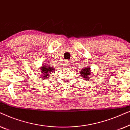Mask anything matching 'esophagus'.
I'll list each match as a JSON object with an SVG mask.
<instances>
[{
    "label": "esophagus",
    "instance_id": "esophagus-1",
    "mask_svg": "<svg viewBox=\"0 0 130 130\" xmlns=\"http://www.w3.org/2000/svg\"><path fill=\"white\" fill-rule=\"evenodd\" d=\"M65 65L67 67H70L71 66V62L70 61H69V60H66L65 62Z\"/></svg>",
    "mask_w": 130,
    "mask_h": 130
}]
</instances>
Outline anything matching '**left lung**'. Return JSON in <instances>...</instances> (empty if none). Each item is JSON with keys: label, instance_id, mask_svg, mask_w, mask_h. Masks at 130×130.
Segmentation results:
<instances>
[{"label": "left lung", "instance_id": "8db88e82", "mask_svg": "<svg viewBox=\"0 0 130 130\" xmlns=\"http://www.w3.org/2000/svg\"><path fill=\"white\" fill-rule=\"evenodd\" d=\"M90 68L89 67H85L83 68H82L81 70L79 71L80 75L82 76L83 79H85V80H89L91 77L90 75Z\"/></svg>", "mask_w": 130, "mask_h": 130}]
</instances>
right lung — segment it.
<instances>
[{
	"mask_svg": "<svg viewBox=\"0 0 130 130\" xmlns=\"http://www.w3.org/2000/svg\"><path fill=\"white\" fill-rule=\"evenodd\" d=\"M55 67L54 66H52L51 64L48 63H42V64L40 67V72H41V76H40L41 79H47L50 77V75H51V73H54L55 70Z\"/></svg>",
	"mask_w": 130,
	"mask_h": 130,
	"instance_id": "1",
	"label": "right lung"
}]
</instances>
